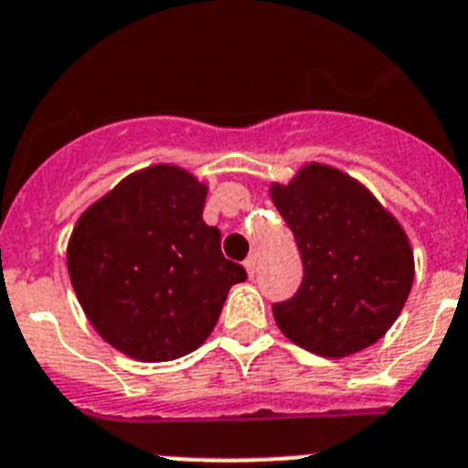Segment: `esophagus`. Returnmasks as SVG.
<instances>
[{
  "label": "esophagus",
  "mask_w": 468,
  "mask_h": 468,
  "mask_svg": "<svg viewBox=\"0 0 468 468\" xmlns=\"http://www.w3.org/2000/svg\"><path fill=\"white\" fill-rule=\"evenodd\" d=\"M243 267H246V271H248V276H255V267H257V262H255V257H248L246 262H243Z\"/></svg>",
  "instance_id": "34e87169"
}]
</instances>
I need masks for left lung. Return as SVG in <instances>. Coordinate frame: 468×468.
<instances>
[{
  "label": "left lung",
  "instance_id": "8db88e82",
  "mask_svg": "<svg viewBox=\"0 0 468 468\" xmlns=\"http://www.w3.org/2000/svg\"><path fill=\"white\" fill-rule=\"evenodd\" d=\"M271 199L302 252L303 278L292 299L273 303L290 341L323 357L374 346L409 299L415 267L401 225L371 192L324 165H306Z\"/></svg>",
  "mask_w": 468,
  "mask_h": 468
}]
</instances>
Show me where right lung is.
Returning <instances> with one entry per match:
<instances>
[{
  "mask_svg": "<svg viewBox=\"0 0 468 468\" xmlns=\"http://www.w3.org/2000/svg\"><path fill=\"white\" fill-rule=\"evenodd\" d=\"M206 186L155 165L127 176L79 218L67 267L92 327L141 362H169L211 336L231 285L248 278L225 260L220 229L201 218Z\"/></svg>",
  "mask_w": 468,
  "mask_h": 468,
  "instance_id": "right-lung-1",
  "label": "right lung"
}]
</instances>
